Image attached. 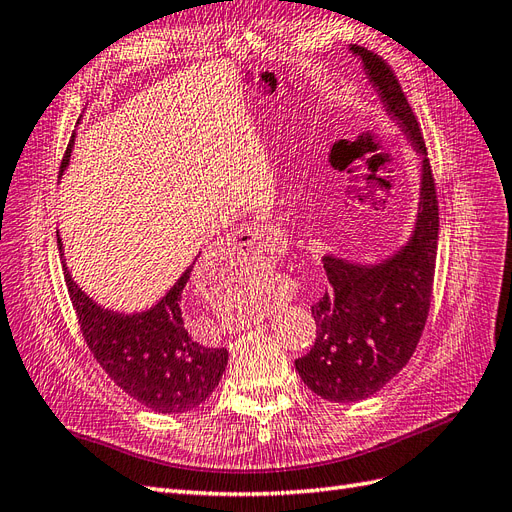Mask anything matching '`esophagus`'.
<instances>
[{
	"label": "esophagus",
	"instance_id": "esophagus-1",
	"mask_svg": "<svg viewBox=\"0 0 512 512\" xmlns=\"http://www.w3.org/2000/svg\"><path fill=\"white\" fill-rule=\"evenodd\" d=\"M265 243H267L265 234H262L256 228H245V230L234 232L232 237L226 239V243L219 247L211 265L219 267V265H224V262H230V265H232L234 258H241V256L245 258V256H252V254L256 256V254L262 252Z\"/></svg>",
	"mask_w": 512,
	"mask_h": 512
}]
</instances>
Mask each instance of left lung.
<instances>
[{"instance_id": "1", "label": "left lung", "mask_w": 512, "mask_h": 512, "mask_svg": "<svg viewBox=\"0 0 512 512\" xmlns=\"http://www.w3.org/2000/svg\"><path fill=\"white\" fill-rule=\"evenodd\" d=\"M383 105L422 155L420 213L403 250L379 265L325 256L327 288L312 306L316 340L295 359L301 381L329 403H357L379 392L407 366L431 310L439 241V206L416 114L392 66L375 51L351 45Z\"/></svg>"}]
</instances>
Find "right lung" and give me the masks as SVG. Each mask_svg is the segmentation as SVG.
<instances>
[{"mask_svg": "<svg viewBox=\"0 0 512 512\" xmlns=\"http://www.w3.org/2000/svg\"><path fill=\"white\" fill-rule=\"evenodd\" d=\"M71 148L68 142L62 170ZM58 245L62 250L60 234ZM193 265L155 308L127 316L96 306L64 265L68 295L90 353L122 392L159 413H185L202 405L228 364L226 349L206 347L196 336V316L187 299Z\"/></svg>", "mask_w": 512, "mask_h": 512, "instance_id": "obj_1", "label": "right lung"}]
</instances>
